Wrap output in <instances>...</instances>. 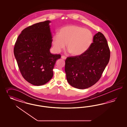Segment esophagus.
Returning a JSON list of instances; mask_svg holds the SVG:
<instances>
[{
    "instance_id": "34e87169",
    "label": "esophagus",
    "mask_w": 127,
    "mask_h": 127,
    "mask_svg": "<svg viewBox=\"0 0 127 127\" xmlns=\"http://www.w3.org/2000/svg\"><path fill=\"white\" fill-rule=\"evenodd\" d=\"M62 59H63V60H65L66 57L65 56H62Z\"/></svg>"
}]
</instances>
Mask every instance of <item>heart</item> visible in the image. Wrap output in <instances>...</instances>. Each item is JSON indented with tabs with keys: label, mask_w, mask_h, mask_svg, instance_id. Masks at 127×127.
I'll return each mask as SVG.
<instances>
[{
	"label": "heart",
	"mask_w": 127,
	"mask_h": 127,
	"mask_svg": "<svg viewBox=\"0 0 127 127\" xmlns=\"http://www.w3.org/2000/svg\"><path fill=\"white\" fill-rule=\"evenodd\" d=\"M94 40L93 32L83 27L70 25L62 28L58 34L54 35L52 42L54 49L60 52L65 48L74 56H80L86 53L91 46Z\"/></svg>",
	"instance_id": "1"
}]
</instances>
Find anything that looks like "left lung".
<instances>
[{"instance_id": "left-lung-1", "label": "left lung", "mask_w": 127, "mask_h": 127, "mask_svg": "<svg viewBox=\"0 0 127 127\" xmlns=\"http://www.w3.org/2000/svg\"><path fill=\"white\" fill-rule=\"evenodd\" d=\"M110 54L106 38L98 32L94 36L92 44L86 53L65 60V70L68 83L81 89L95 84L108 65Z\"/></svg>"}]
</instances>
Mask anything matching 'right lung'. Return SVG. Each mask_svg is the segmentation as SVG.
<instances>
[{"mask_svg":"<svg viewBox=\"0 0 127 127\" xmlns=\"http://www.w3.org/2000/svg\"><path fill=\"white\" fill-rule=\"evenodd\" d=\"M50 20L35 24L24 29L14 47V54L23 78L34 86L48 82L53 76L56 61L60 54L50 53L52 35Z\"/></svg>","mask_w":127,"mask_h":127,"instance_id":"obj_1","label":"right lung"}]
</instances>
